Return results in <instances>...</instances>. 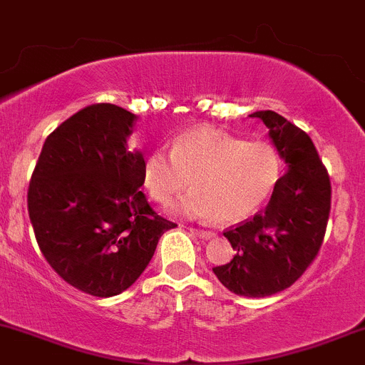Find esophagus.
I'll return each instance as SVG.
<instances>
[{
  "label": "esophagus",
  "mask_w": 365,
  "mask_h": 365,
  "mask_svg": "<svg viewBox=\"0 0 365 365\" xmlns=\"http://www.w3.org/2000/svg\"><path fill=\"white\" fill-rule=\"evenodd\" d=\"M190 230L193 232V234H197L198 237H202V239H210V237H214L212 232H209V230H200V228H190Z\"/></svg>",
  "instance_id": "obj_1"
}]
</instances>
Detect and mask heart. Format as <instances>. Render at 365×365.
Masks as SVG:
<instances>
[{"instance_id":"1","label":"heart","mask_w":365,"mask_h":365,"mask_svg":"<svg viewBox=\"0 0 365 365\" xmlns=\"http://www.w3.org/2000/svg\"><path fill=\"white\" fill-rule=\"evenodd\" d=\"M283 161L272 144L244 140L210 128L184 131L170 153L155 149L145 158L144 186L167 204L193 184L175 210L195 217H214L234 225L253 216L274 193Z\"/></svg>"}]
</instances>
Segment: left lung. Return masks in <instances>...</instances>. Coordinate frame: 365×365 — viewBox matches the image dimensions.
I'll return each mask as SVG.
<instances>
[{
	"instance_id": "8db88e82",
	"label": "left lung",
	"mask_w": 365,
	"mask_h": 365,
	"mask_svg": "<svg viewBox=\"0 0 365 365\" xmlns=\"http://www.w3.org/2000/svg\"><path fill=\"white\" fill-rule=\"evenodd\" d=\"M250 118L269 128V137L288 170L264 210L223 235L235 255L212 267L223 287L244 297H267L292 287L313 264L330 214V178L306 131L272 110Z\"/></svg>"
}]
</instances>
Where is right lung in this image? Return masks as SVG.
<instances>
[{"label": "right lung", "instance_id": "right-lung-1", "mask_svg": "<svg viewBox=\"0 0 365 365\" xmlns=\"http://www.w3.org/2000/svg\"><path fill=\"white\" fill-rule=\"evenodd\" d=\"M137 115L112 103L82 108L47 138L33 170L28 212L48 265L95 297L125 292L178 225L140 191L144 156L128 151Z\"/></svg>", "mask_w": 365, "mask_h": 365}]
</instances>
